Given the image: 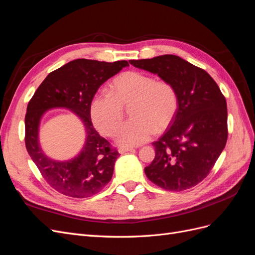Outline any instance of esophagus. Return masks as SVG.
<instances>
[{
    "label": "esophagus",
    "instance_id": "obj_1",
    "mask_svg": "<svg viewBox=\"0 0 255 255\" xmlns=\"http://www.w3.org/2000/svg\"><path fill=\"white\" fill-rule=\"evenodd\" d=\"M118 151H119V153L120 154H123V153H126V152H129V151H133V148H119L118 149Z\"/></svg>",
    "mask_w": 255,
    "mask_h": 255
}]
</instances>
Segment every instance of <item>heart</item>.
I'll use <instances>...</instances> for the list:
<instances>
[{"label": "heart", "instance_id": "1", "mask_svg": "<svg viewBox=\"0 0 255 255\" xmlns=\"http://www.w3.org/2000/svg\"><path fill=\"white\" fill-rule=\"evenodd\" d=\"M129 110L132 120L119 129L117 141L133 146L148 141L153 134L163 132L173 121L179 97L171 83L155 81L153 76L128 71L111 84V94L98 92L91 99L90 117L100 133L113 137Z\"/></svg>", "mask_w": 255, "mask_h": 255}]
</instances>
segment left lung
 Listing matches in <instances>:
<instances>
[{"mask_svg":"<svg viewBox=\"0 0 255 255\" xmlns=\"http://www.w3.org/2000/svg\"><path fill=\"white\" fill-rule=\"evenodd\" d=\"M171 83L179 109L165 134L152 144L155 157L145 175L166 190L196 186L211 172L228 139L227 101L212 76L175 55L128 60Z\"/></svg>","mask_w":255,"mask_h":255,"instance_id":"1","label":"left lung"}]
</instances>
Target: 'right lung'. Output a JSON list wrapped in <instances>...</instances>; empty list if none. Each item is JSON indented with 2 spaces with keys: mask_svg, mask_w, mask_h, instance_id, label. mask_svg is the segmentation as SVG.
<instances>
[{
  "mask_svg": "<svg viewBox=\"0 0 255 255\" xmlns=\"http://www.w3.org/2000/svg\"><path fill=\"white\" fill-rule=\"evenodd\" d=\"M128 66L127 60L114 63L75 59L52 71L29 100L25 115V146L37 168L52 188L72 198H88L112 180L119 152L92 126L90 102L103 83ZM56 107L72 110L87 129V141L74 159L57 162L43 153L37 140L43 114Z\"/></svg>",
  "mask_w": 255,
  "mask_h": 255,
  "instance_id": "obj_1",
  "label": "right lung"
}]
</instances>
